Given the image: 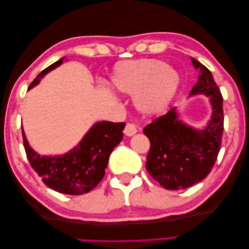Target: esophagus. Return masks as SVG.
Wrapping results in <instances>:
<instances>
[{"mask_svg": "<svg viewBox=\"0 0 249 249\" xmlns=\"http://www.w3.org/2000/svg\"><path fill=\"white\" fill-rule=\"evenodd\" d=\"M137 131H138L137 130V126L134 123H127L124 128V134L128 137L134 136Z\"/></svg>", "mask_w": 249, "mask_h": 249, "instance_id": "esophagus-1", "label": "esophagus"}]
</instances>
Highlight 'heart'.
<instances>
[{
  "instance_id": "heart-1",
  "label": "heart",
  "mask_w": 249,
  "mask_h": 249,
  "mask_svg": "<svg viewBox=\"0 0 249 249\" xmlns=\"http://www.w3.org/2000/svg\"><path fill=\"white\" fill-rule=\"evenodd\" d=\"M111 83L121 93L135 95V104L142 112L156 114L176 96L181 78L161 60L137 59L116 63Z\"/></svg>"
}]
</instances>
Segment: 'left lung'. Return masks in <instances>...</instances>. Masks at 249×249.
<instances>
[{"label": "left lung", "mask_w": 249, "mask_h": 249, "mask_svg": "<svg viewBox=\"0 0 249 249\" xmlns=\"http://www.w3.org/2000/svg\"><path fill=\"white\" fill-rule=\"evenodd\" d=\"M200 76L190 95L210 96L213 113L202 130L189 127L178 119L176 108L145 126L151 142L146 170L162 187L170 190L187 188L202 181L217 160L224 131L223 96L213 75L204 65L192 59Z\"/></svg>", "instance_id": "obj_1"}]
</instances>
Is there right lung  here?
<instances>
[{
	"instance_id": "add662e5",
	"label": "right lung",
	"mask_w": 249,
	"mask_h": 249,
	"mask_svg": "<svg viewBox=\"0 0 249 249\" xmlns=\"http://www.w3.org/2000/svg\"><path fill=\"white\" fill-rule=\"evenodd\" d=\"M63 61L64 57L45 68L30 84L29 89ZM124 127V122H98L70 153L61 156H40L29 145L21 126L24 150L32 168L48 187L73 196L91 192L102 181L111 152L123 139Z\"/></svg>"
}]
</instances>
